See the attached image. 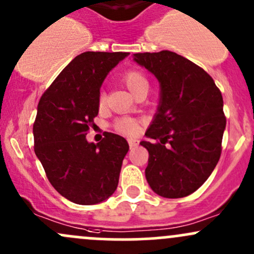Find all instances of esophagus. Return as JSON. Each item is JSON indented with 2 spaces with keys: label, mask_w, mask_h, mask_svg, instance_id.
I'll use <instances>...</instances> for the list:
<instances>
[{
  "label": "esophagus",
  "mask_w": 254,
  "mask_h": 254,
  "mask_svg": "<svg viewBox=\"0 0 254 254\" xmlns=\"http://www.w3.org/2000/svg\"><path fill=\"white\" fill-rule=\"evenodd\" d=\"M138 143H139V141L137 140V139H132V138L128 139V144H129V148L130 149L135 148V146L138 145Z\"/></svg>",
  "instance_id": "esophagus-1"
}]
</instances>
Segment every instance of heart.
Masks as SVG:
<instances>
[{
  "instance_id": "1",
  "label": "heart",
  "mask_w": 254,
  "mask_h": 254,
  "mask_svg": "<svg viewBox=\"0 0 254 254\" xmlns=\"http://www.w3.org/2000/svg\"><path fill=\"white\" fill-rule=\"evenodd\" d=\"M125 84L128 89H129L130 93L135 94L139 89L141 88H148L149 82L148 78L145 77L143 72H140L139 70H128L125 73L124 77ZM105 104V94L100 93L99 95V105L103 106ZM115 128L119 132L125 133V134H135L139 129V125L135 120L129 119V117H122V119L117 120L115 122Z\"/></svg>"
}]
</instances>
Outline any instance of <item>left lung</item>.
<instances>
[{"instance_id": "1", "label": "left lung", "mask_w": 254, "mask_h": 254, "mask_svg": "<svg viewBox=\"0 0 254 254\" xmlns=\"http://www.w3.org/2000/svg\"><path fill=\"white\" fill-rule=\"evenodd\" d=\"M133 61L160 83L157 111L140 141L149 151L145 177L162 197L190 195L208 179L219 161L226 119L213 78L171 51L135 53Z\"/></svg>"}]
</instances>
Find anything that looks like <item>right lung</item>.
Masks as SVG:
<instances>
[{
    "label": "right lung",
    "instance_id": "1",
    "mask_svg": "<svg viewBox=\"0 0 254 254\" xmlns=\"http://www.w3.org/2000/svg\"><path fill=\"white\" fill-rule=\"evenodd\" d=\"M129 53L84 52L73 58L41 97L34 124L35 154L48 181L77 204L108 200L119 184L127 140L105 132L100 143L86 135L99 111L100 87Z\"/></svg>",
    "mask_w": 254,
    "mask_h": 254
}]
</instances>
